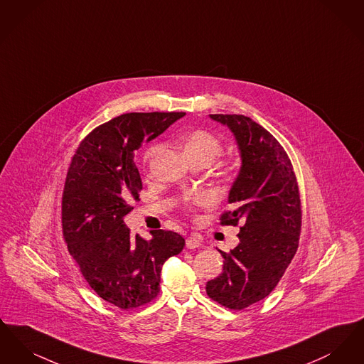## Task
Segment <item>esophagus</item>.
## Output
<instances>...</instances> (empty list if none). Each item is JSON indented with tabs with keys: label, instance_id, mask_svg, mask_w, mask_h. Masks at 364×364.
<instances>
[{
	"label": "esophagus",
	"instance_id": "obj_1",
	"mask_svg": "<svg viewBox=\"0 0 364 364\" xmlns=\"http://www.w3.org/2000/svg\"><path fill=\"white\" fill-rule=\"evenodd\" d=\"M200 242L202 240L199 236L191 235L190 237H187V240H186V245H187V248H198L200 245Z\"/></svg>",
	"mask_w": 364,
	"mask_h": 364
}]
</instances>
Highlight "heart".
Here are the masks:
<instances>
[{"mask_svg":"<svg viewBox=\"0 0 364 364\" xmlns=\"http://www.w3.org/2000/svg\"><path fill=\"white\" fill-rule=\"evenodd\" d=\"M181 147L184 154L190 161H208V164L220 156L223 151V143L214 134L205 129H195L186 134L181 140ZM161 151L159 144H153L147 149L144 154V161L149 164L151 159ZM210 195L208 192H195L188 196V205L193 206H205L210 202Z\"/></svg>","mask_w":364,"mask_h":364,"instance_id":"heart-1","label":"heart"}]
</instances>
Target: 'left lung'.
<instances>
[{
    "label": "left lung",
    "mask_w": 364,
    "mask_h": 364,
    "mask_svg": "<svg viewBox=\"0 0 364 364\" xmlns=\"http://www.w3.org/2000/svg\"><path fill=\"white\" fill-rule=\"evenodd\" d=\"M233 134L242 166L229 191L223 225H237L239 244L224 257V272L206 284L208 297L242 310L276 288L299 245L300 196L292 164L269 131L242 114H210Z\"/></svg>",
    "instance_id": "left-lung-1"
}]
</instances>
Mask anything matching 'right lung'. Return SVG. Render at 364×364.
Segmentation results:
<instances>
[{
  "label": "right lung",
  "mask_w": 364,
  "mask_h": 364,
  "mask_svg": "<svg viewBox=\"0 0 364 364\" xmlns=\"http://www.w3.org/2000/svg\"><path fill=\"white\" fill-rule=\"evenodd\" d=\"M184 114H122L95 128L70 162L63 193L64 239L92 291L122 310L156 297L162 264L186 244L172 230H150V240L131 236L124 223L141 190L135 151Z\"/></svg>",
  "instance_id": "1"
}]
</instances>
